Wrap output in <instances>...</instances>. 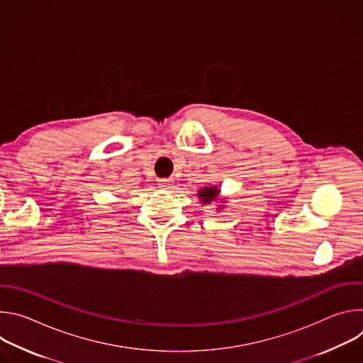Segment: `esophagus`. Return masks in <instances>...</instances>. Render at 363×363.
I'll use <instances>...</instances> for the list:
<instances>
[{
  "label": "esophagus",
  "mask_w": 363,
  "mask_h": 363,
  "mask_svg": "<svg viewBox=\"0 0 363 363\" xmlns=\"http://www.w3.org/2000/svg\"><path fill=\"white\" fill-rule=\"evenodd\" d=\"M158 184L161 188H169L171 184H172V179L171 178H162V179H158Z\"/></svg>",
  "instance_id": "1"
}]
</instances>
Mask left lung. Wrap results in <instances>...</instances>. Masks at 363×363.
Wrapping results in <instances>:
<instances>
[{
	"mask_svg": "<svg viewBox=\"0 0 363 363\" xmlns=\"http://www.w3.org/2000/svg\"><path fill=\"white\" fill-rule=\"evenodd\" d=\"M220 195V189L217 186H205L198 191V196L202 203H211L213 201H217ZM223 206V205H221Z\"/></svg>",
	"mask_w": 363,
	"mask_h": 363,
	"instance_id": "1",
	"label": "left lung"
}]
</instances>
